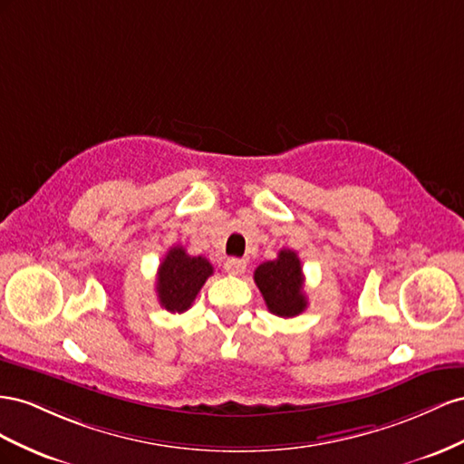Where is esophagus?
Segmentation results:
<instances>
[{"mask_svg": "<svg viewBox=\"0 0 464 464\" xmlns=\"http://www.w3.org/2000/svg\"><path fill=\"white\" fill-rule=\"evenodd\" d=\"M223 268L229 276H241L246 270V262L241 258H227V262L223 264Z\"/></svg>", "mask_w": 464, "mask_h": 464, "instance_id": "1", "label": "esophagus"}]
</instances>
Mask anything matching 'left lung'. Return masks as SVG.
<instances>
[{"mask_svg": "<svg viewBox=\"0 0 464 464\" xmlns=\"http://www.w3.org/2000/svg\"><path fill=\"white\" fill-rule=\"evenodd\" d=\"M255 282L270 313L289 319L307 309V297L303 291L305 277L295 250L282 248L276 260L262 262L255 270Z\"/></svg>", "mask_w": 464, "mask_h": 464, "instance_id": "8db88e82", "label": "left lung"}]
</instances>
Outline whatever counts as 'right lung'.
Masks as SVG:
<instances>
[{
  "mask_svg": "<svg viewBox=\"0 0 464 464\" xmlns=\"http://www.w3.org/2000/svg\"><path fill=\"white\" fill-rule=\"evenodd\" d=\"M214 266L204 256H190L182 246H170L157 270V297L169 313H184L202 289Z\"/></svg>",
  "mask_w": 464,
  "mask_h": 464,
  "instance_id": "obj_1",
  "label": "right lung"
}]
</instances>
